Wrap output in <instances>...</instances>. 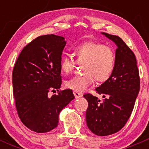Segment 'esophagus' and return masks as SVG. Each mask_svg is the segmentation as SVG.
<instances>
[{"mask_svg": "<svg viewBox=\"0 0 149 149\" xmlns=\"http://www.w3.org/2000/svg\"><path fill=\"white\" fill-rule=\"evenodd\" d=\"M73 94H74L75 98H76V99L79 98V97H81L82 96L81 94H80V93L77 92V91H73Z\"/></svg>", "mask_w": 149, "mask_h": 149, "instance_id": "obj_1", "label": "esophagus"}]
</instances>
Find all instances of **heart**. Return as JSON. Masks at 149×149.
I'll return each instance as SVG.
<instances>
[{
	"label": "heart",
	"mask_w": 149,
	"mask_h": 149,
	"mask_svg": "<svg viewBox=\"0 0 149 149\" xmlns=\"http://www.w3.org/2000/svg\"><path fill=\"white\" fill-rule=\"evenodd\" d=\"M76 62L82 65L84 74L75 76L65 82L67 88L83 92L95 79L103 82L109 79L116 65V54L111 47L97 42H86L73 48ZM76 67V61L69 55H64L61 61V70L70 74Z\"/></svg>",
	"instance_id": "1"
}]
</instances>
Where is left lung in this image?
<instances>
[{"mask_svg":"<svg viewBox=\"0 0 149 149\" xmlns=\"http://www.w3.org/2000/svg\"><path fill=\"white\" fill-rule=\"evenodd\" d=\"M118 46L116 65L109 79L96 88L104 94L102 102L87 93L84 95L88 105L86 124L97 136L114 134L121 130L130 118L140 90V77L133 51L120 37L102 32Z\"/></svg>","mask_w":149,"mask_h":149,"instance_id":"8db88e82","label":"left lung"}]
</instances>
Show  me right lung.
Here are the masks:
<instances>
[{"label":"right lung","mask_w":149,"mask_h":149,"mask_svg":"<svg viewBox=\"0 0 149 149\" xmlns=\"http://www.w3.org/2000/svg\"><path fill=\"white\" fill-rule=\"evenodd\" d=\"M65 44L61 36H40L24 47L13 67V94L18 115L26 127L37 133L55 128L61 111L75 98L71 89L59 90ZM55 90L58 94L48 97L49 91Z\"/></svg>","instance_id":"right-lung-1"}]
</instances>
